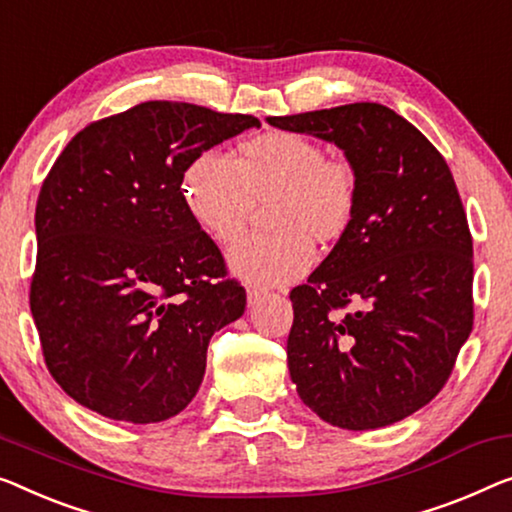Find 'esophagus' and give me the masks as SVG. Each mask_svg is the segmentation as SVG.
I'll list each match as a JSON object with an SVG mask.
<instances>
[{
	"mask_svg": "<svg viewBox=\"0 0 512 512\" xmlns=\"http://www.w3.org/2000/svg\"><path fill=\"white\" fill-rule=\"evenodd\" d=\"M246 294H248V305H255L259 299H262L264 289L262 287H255V285H248L246 287Z\"/></svg>",
	"mask_w": 512,
	"mask_h": 512,
	"instance_id": "1",
	"label": "esophagus"
}]
</instances>
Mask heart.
Masks as SVG:
<instances>
[{
    "mask_svg": "<svg viewBox=\"0 0 512 512\" xmlns=\"http://www.w3.org/2000/svg\"><path fill=\"white\" fill-rule=\"evenodd\" d=\"M181 195L211 239L232 241L255 202L269 207L271 234H248L227 250L234 276L285 285L315 264V246L338 241L358 207V172L322 142L299 133H266L243 142L239 158L202 151L181 174Z\"/></svg>",
    "mask_w": 512,
    "mask_h": 512,
    "instance_id": "b5f03b06",
    "label": "heart"
}]
</instances>
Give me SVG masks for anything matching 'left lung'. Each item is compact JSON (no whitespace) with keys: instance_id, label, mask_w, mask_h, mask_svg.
Returning a JSON list of instances; mask_svg holds the SVG:
<instances>
[{"instance_id":"left-lung-1","label":"left lung","mask_w":512,"mask_h":512,"mask_svg":"<svg viewBox=\"0 0 512 512\" xmlns=\"http://www.w3.org/2000/svg\"><path fill=\"white\" fill-rule=\"evenodd\" d=\"M266 121L333 142L358 172L352 225L289 294V377L342 430L398 423L444 388L474 326V243L453 174L379 103Z\"/></svg>"}]
</instances>
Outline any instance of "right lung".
<instances>
[{"label":"right lung","mask_w":512,"mask_h":512,"mask_svg":"<svg viewBox=\"0 0 512 512\" xmlns=\"http://www.w3.org/2000/svg\"><path fill=\"white\" fill-rule=\"evenodd\" d=\"M248 128L259 119L149 101L82 128L52 165L29 305L50 375L82 407L144 425L195 398L211 335L243 315L246 289L225 280L181 174Z\"/></svg>","instance_id":"1"}]
</instances>
